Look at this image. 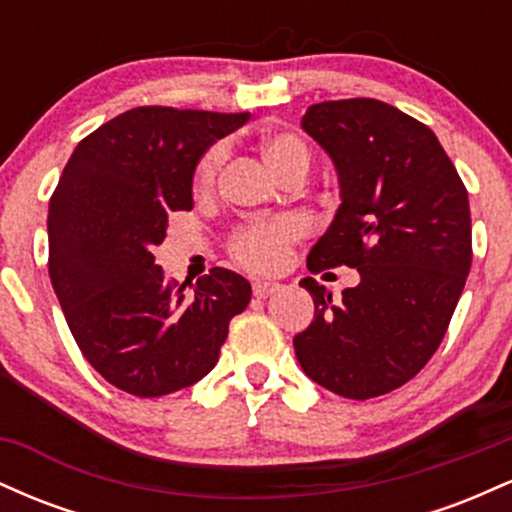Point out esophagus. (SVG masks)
<instances>
[{
  "label": "esophagus",
  "mask_w": 512,
  "mask_h": 512,
  "mask_svg": "<svg viewBox=\"0 0 512 512\" xmlns=\"http://www.w3.org/2000/svg\"><path fill=\"white\" fill-rule=\"evenodd\" d=\"M279 289L281 284H276V281H255V284H252V293H255V298H269Z\"/></svg>",
  "instance_id": "esophagus-1"
}]
</instances>
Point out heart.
I'll list each match as a JSON object with an SVG mask.
<instances>
[{
  "label": "heart",
  "mask_w": 512,
  "mask_h": 512,
  "mask_svg": "<svg viewBox=\"0 0 512 512\" xmlns=\"http://www.w3.org/2000/svg\"><path fill=\"white\" fill-rule=\"evenodd\" d=\"M260 154L267 168L276 178L293 173V170L310 168V149L298 134L286 132V129H274L260 137ZM223 161V146L216 144L204 151L195 168V190L199 195L214 187L216 173H219ZM305 226L298 219H279L269 223H252V226L238 228L228 243V252L240 267L250 272H276L289 262L291 245L301 240Z\"/></svg>",
  "instance_id": "1"
}]
</instances>
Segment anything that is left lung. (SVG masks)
<instances>
[{"label":"left lung","mask_w":512,"mask_h":512,"mask_svg":"<svg viewBox=\"0 0 512 512\" xmlns=\"http://www.w3.org/2000/svg\"><path fill=\"white\" fill-rule=\"evenodd\" d=\"M301 125L339 175L337 214L308 255L313 274L354 267L339 301L305 276L315 320L293 337L303 373L370 399L409 383L448 332L472 267L467 187L436 134L375 98L315 103Z\"/></svg>","instance_id":"1"}]
</instances>
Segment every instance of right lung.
<instances>
[{"label":"right lung","instance_id":"1","mask_svg":"<svg viewBox=\"0 0 512 512\" xmlns=\"http://www.w3.org/2000/svg\"><path fill=\"white\" fill-rule=\"evenodd\" d=\"M250 113L144 105L81 139L50 197V279L81 354L137 397L195 385L219 361L248 279L214 267L192 293L156 264L170 211L192 209L204 151Z\"/></svg>","mask_w":512,"mask_h":512}]
</instances>
